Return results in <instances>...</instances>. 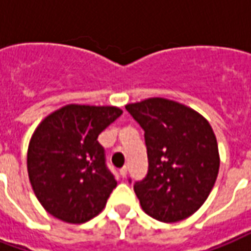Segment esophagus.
Listing matches in <instances>:
<instances>
[{
	"label": "esophagus",
	"instance_id": "esophagus-1",
	"mask_svg": "<svg viewBox=\"0 0 251 251\" xmlns=\"http://www.w3.org/2000/svg\"><path fill=\"white\" fill-rule=\"evenodd\" d=\"M120 174L122 177H126V175H127V168H126V167H124V168L120 171Z\"/></svg>",
	"mask_w": 251,
	"mask_h": 251
}]
</instances>
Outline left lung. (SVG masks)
I'll use <instances>...</instances> for the list:
<instances>
[{"mask_svg": "<svg viewBox=\"0 0 251 251\" xmlns=\"http://www.w3.org/2000/svg\"><path fill=\"white\" fill-rule=\"evenodd\" d=\"M126 110L142 127L147 145L148 174L134 183L142 210L165 223L183 221L215 184L219 153L212 127L195 110L169 99L149 98Z\"/></svg>", "mask_w": 251, "mask_h": 251, "instance_id": "left-lung-1", "label": "left lung"}]
</instances>
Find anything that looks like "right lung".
<instances>
[{
	"label": "right lung",
	"instance_id": "1",
	"mask_svg": "<svg viewBox=\"0 0 251 251\" xmlns=\"http://www.w3.org/2000/svg\"><path fill=\"white\" fill-rule=\"evenodd\" d=\"M121 114L114 106L68 104L36 129L28 148V175L51 215L84 223L103 210L117 181L98 136Z\"/></svg>",
	"mask_w": 251,
	"mask_h": 251
}]
</instances>
